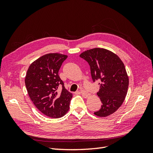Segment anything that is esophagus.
<instances>
[{"label":"esophagus","instance_id":"34e87169","mask_svg":"<svg viewBox=\"0 0 153 153\" xmlns=\"http://www.w3.org/2000/svg\"><path fill=\"white\" fill-rule=\"evenodd\" d=\"M80 93L82 94V95L84 97V98H87L89 96V94L87 93V91H85L84 90H81L80 91Z\"/></svg>","mask_w":153,"mask_h":153}]
</instances>
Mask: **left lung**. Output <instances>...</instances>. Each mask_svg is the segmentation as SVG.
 <instances>
[{"label": "left lung", "mask_w": 153, "mask_h": 153, "mask_svg": "<svg viewBox=\"0 0 153 153\" xmlns=\"http://www.w3.org/2000/svg\"><path fill=\"white\" fill-rule=\"evenodd\" d=\"M90 66L93 82L99 81L97 95L102 105L94 114L106 117L118 110L128 93L129 78L124 64L112 52L105 48H95L79 55Z\"/></svg>", "instance_id": "left-lung-1"}]
</instances>
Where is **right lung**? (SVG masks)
Instances as JSON below:
<instances>
[{"label":"right lung","mask_w":153,"mask_h":153,"mask_svg":"<svg viewBox=\"0 0 153 153\" xmlns=\"http://www.w3.org/2000/svg\"><path fill=\"white\" fill-rule=\"evenodd\" d=\"M67 57L59 53L43 55L30 65L25 78L28 95L34 105L43 114L53 118L66 114L72 98L58 75ZM60 86L62 91L58 92Z\"/></svg>","instance_id":"1"}]
</instances>
